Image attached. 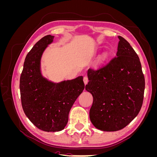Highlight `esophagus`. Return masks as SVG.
<instances>
[{"label": "esophagus", "mask_w": 157, "mask_h": 157, "mask_svg": "<svg viewBox=\"0 0 157 157\" xmlns=\"http://www.w3.org/2000/svg\"><path fill=\"white\" fill-rule=\"evenodd\" d=\"M83 81H84V84L86 85V84L88 83V77H84V78H83Z\"/></svg>", "instance_id": "34e87169"}]
</instances>
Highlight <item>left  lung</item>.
I'll return each mask as SVG.
<instances>
[{"instance_id": "obj_1", "label": "left lung", "mask_w": 157, "mask_h": 157, "mask_svg": "<svg viewBox=\"0 0 157 157\" xmlns=\"http://www.w3.org/2000/svg\"><path fill=\"white\" fill-rule=\"evenodd\" d=\"M118 37L117 56L90 68L85 87L93 96L90 121L105 132L126 127L139 113L144 101L145 78L139 57L129 42Z\"/></svg>"}]
</instances>
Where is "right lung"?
<instances>
[{
	"instance_id": "right-lung-1",
	"label": "right lung",
	"mask_w": 157,
	"mask_h": 157,
	"mask_svg": "<svg viewBox=\"0 0 157 157\" xmlns=\"http://www.w3.org/2000/svg\"><path fill=\"white\" fill-rule=\"evenodd\" d=\"M54 37L50 35L42 37L29 52L20 80L23 111L33 124L45 132L64 129L71 107L84 89L82 76L59 83L42 77L41 57Z\"/></svg>"
}]
</instances>
